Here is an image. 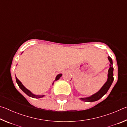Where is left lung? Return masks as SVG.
I'll use <instances>...</instances> for the list:
<instances>
[{
  "instance_id": "left-lung-1",
  "label": "left lung",
  "mask_w": 127,
  "mask_h": 127,
  "mask_svg": "<svg viewBox=\"0 0 127 127\" xmlns=\"http://www.w3.org/2000/svg\"><path fill=\"white\" fill-rule=\"evenodd\" d=\"M108 60L110 62V68L108 70V73H107V79L106 82L104 83V85L102 86V87L96 93L92 95L87 97H81L79 99L85 102H94L97 101L100 99L104 95L107 93L109 89H110L111 84L113 82L114 77H113V61L112 59L108 56L107 57Z\"/></svg>"
}]
</instances>
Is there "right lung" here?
Returning <instances> with one entry per match:
<instances>
[{
  "label": "right lung",
  "mask_w": 127,
  "mask_h": 127,
  "mask_svg": "<svg viewBox=\"0 0 127 127\" xmlns=\"http://www.w3.org/2000/svg\"><path fill=\"white\" fill-rule=\"evenodd\" d=\"M23 53V52H22ZM62 76V74H58L57 75V76H56L55 77V79L54 80V81L53 82V85H54V82L58 80V79L61 78V77ZM16 82H17V83L18 84L19 87L20 88V89L22 90V91L25 92V93L28 96H30V97H33V98H41V97H44L45 95H35L33 94V93H32V92L30 91L29 90H28L27 89H26L24 86H23V85L22 83V82L19 80V79L17 78L16 76Z\"/></svg>",
  "instance_id": "1"
}]
</instances>
